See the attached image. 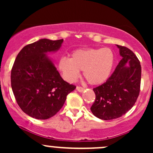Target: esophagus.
Masks as SVG:
<instances>
[{
  "instance_id": "1",
  "label": "esophagus",
  "mask_w": 153,
  "mask_h": 153,
  "mask_svg": "<svg viewBox=\"0 0 153 153\" xmlns=\"http://www.w3.org/2000/svg\"><path fill=\"white\" fill-rule=\"evenodd\" d=\"M76 90L78 91V92H82L84 90V88L80 87V86H77L76 87Z\"/></svg>"
}]
</instances>
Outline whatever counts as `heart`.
<instances>
[{"mask_svg":"<svg viewBox=\"0 0 153 153\" xmlns=\"http://www.w3.org/2000/svg\"><path fill=\"white\" fill-rule=\"evenodd\" d=\"M114 63V54L109 48L78 49L72 52L71 58L61 57L58 68L66 81L75 82L82 71L88 83L98 85L109 78Z\"/></svg>","mask_w":153,"mask_h":153,"instance_id":"1","label":"heart"}]
</instances>
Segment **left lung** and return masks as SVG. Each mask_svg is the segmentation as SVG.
I'll list each match as a JSON object with an SVG mask.
<instances>
[{"instance_id":"left-lung-1","label":"left lung","mask_w":153,"mask_h":153,"mask_svg":"<svg viewBox=\"0 0 153 153\" xmlns=\"http://www.w3.org/2000/svg\"><path fill=\"white\" fill-rule=\"evenodd\" d=\"M117 46L122 59L108 80L93 89L96 99L91 107V112L103 120H111L125 114L134 106L140 94V61L127 47Z\"/></svg>"}]
</instances>
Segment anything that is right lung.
I'll return each instance as SVG.
<instances>
[{"instance_id":"obj_1","label":"right lung","mask_w":153,"mask_h":153,"mask_svg":"<svg viewBox=\"0 0 153 153\" xmlns=\"http://www.w3.org/2000/svg\"><path fill=\"white\" fill-rule=\"evenodd\" d=\"M62 42L63 39H42L24 47L15 59L10 74L12 91L19 107L33 118L53 117L76 88L61 78L47 54L57 52Z\"/></svg>"}]
</instances>
